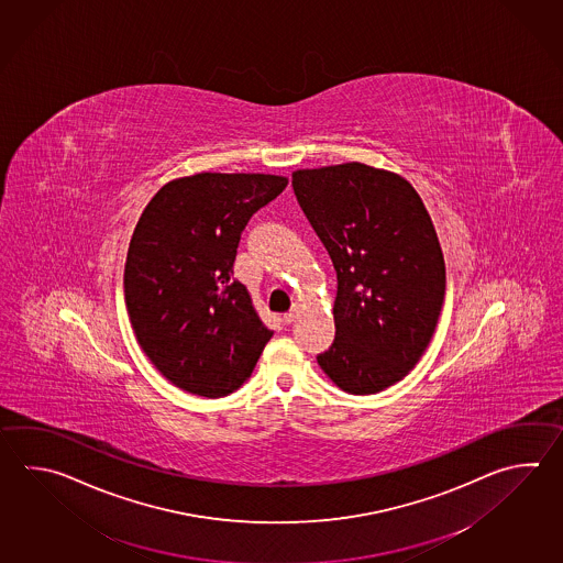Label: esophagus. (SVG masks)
<instances>
[{"label": "esophagus", "instance_id": "esophagus-1", "mask_svg": "<svg viewBox=\"0 0 563 563\" xmlns=\"http://www.w3.org/2000/svg\"><path fill=\"white\" fill-rule=\"evenodd\" d=\"M283 322H285V324H292V322H295V312L290 310L287 314H283Z\"/></svg>", "mask_w": 563, "mask_h": 563}]
</instances>
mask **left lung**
<instances>
[{"mask_svg":"<svg viewBox=\"0 0 563 563\" xmlns=\"http://www.w3.org/2000/svg\"><path fill=\"white\" fill-rule=\"evenodd\" d=\"M292 190L336 271L334 341L317 355L351 395L401 380L435 333L445 261L413 186L361 162L292 173Z\"/></svg>","mask_w":563,"mask_h":563,"instance_id":"obj_1","label":"left lung"}]
</instances>
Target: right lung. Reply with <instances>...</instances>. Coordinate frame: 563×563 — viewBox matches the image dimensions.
<instances>
[{
	"label": "right lung",
	"mask_w": 563,
	"mask_h": 563,
	"mask_svg": "<svg viewBox=\"0 0 563 563\" xmlns=\"http://www.w3.org/2000/svg\"><path fill=\"white\" fill-rule=\"evenodd\" d=\"M285 188L273 174L202 173L162 186L144 208L128 249L126 309L142 351L178 389L227 397L271 341L232 266L249 220Z\"/></svg>",
	"instance_id": "right-lung-1"
}]
</instances>
